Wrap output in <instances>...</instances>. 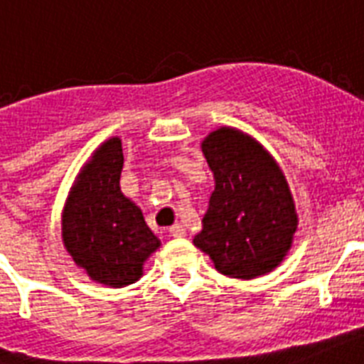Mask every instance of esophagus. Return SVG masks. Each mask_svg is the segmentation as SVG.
Here are the masks:
<instances>
[{"instance_id": "1", "label": "esophagus", "mask_w": 364, "mask_h": 364, "mask_svg": "<svg viewBox=\"0 0 364 364\" xmlns=\"http://www.w3.org/2000/svg\"><path fill=\"white\" fill-rule=\"evenodd\" d=\"M168 232H170L172 237H183V235H185V226H183V224H173V226H170Z\"/></svg>"}]
</instances>
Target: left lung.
Returning <instances> with one entry per match:
<instances>
[{"mask_svg": "<svg viewBox=\"0 0 364 364\" xmlns=\"http://www.w3.org/2000/svg\"><path fill=\"white\" fill-rule=\"evenodd\" d=\"M202 151L215 191L192 243L208 254L218 273L232 279L250 280L273 271L297 230L284 173L262 144L232 127L213 131Z\"/></svg>", "mask_w": 364, "mask_h": 364, "instance_id": "obj_1", "label": "left lung"}]
</instances>
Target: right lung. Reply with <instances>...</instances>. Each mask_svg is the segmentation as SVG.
<instances>
[{"label":"right lung","instance_id":"1","mask_svg":"<svg viewBox=\"0 0 364 364\" xmlns=\"http://www.w3.org/2000/svg\"><path fill=\"white\" fill-rule=\"evenodd\" d=\"M121 170L123 149L114 136L80 170L61 220L63 245L75 264L110 288L136 282L144 262L161 247L140 208L121 192Z\"/></svg>","mask_w":364,"mask_h":364}]
</instances>
